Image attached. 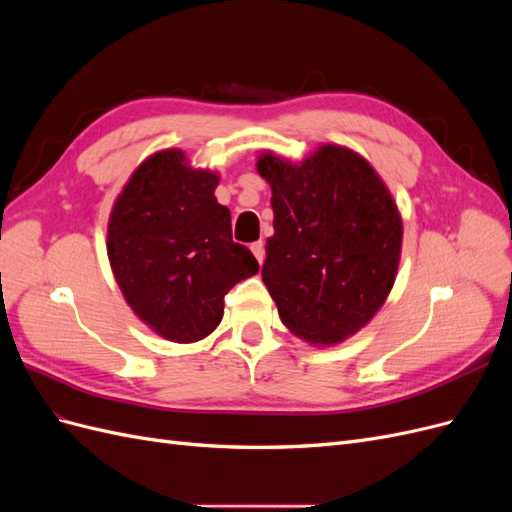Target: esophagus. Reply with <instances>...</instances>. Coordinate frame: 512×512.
I'll list each match as a JSON object with an SVG mask.
<instances>
[{"mask_svg": "<svg viewBox=\"0 0 512 512\" xmlns=\"http://www.w3.org/2000/svg\"><path fill=\"white\" fill-rule=\"evenodd\" d=\"M252 254L256 256V260L262 265V262H265V243H262V241L252 243Z\"/></svg>", "mask_w": 512, "mask_h": 512, "instance_id": "34e87169", "label": "esophagus"}]
</instances>
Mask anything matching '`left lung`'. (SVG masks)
I'll use <instances>...</instances> for the list:
<instances>
[{
    "label": "left lung",
    "instance_id": "1",
    "mask_svg": "<svg viewBox=\"0 0 512 512\" xmlns=\"http://www.w3.org/2000/svg\"><path fill=\"white\" fill-rule=\"evenodd\" d=\"M256 168L275 215L262 282L282 322L309 344L344 342L395 284L404 226L389 188L342 145H320L299 164L267 151Z\"/></svg>",
    "mask_w": 512,
    "mask_h": 512
}]
</instances>
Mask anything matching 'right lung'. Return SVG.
I'll return each mask as SVG.
<instances>
[{
    "label": "right lung",
    "instance_id": "1",
    "mask_svg": "<svg viewBox=\"0 0 512 512\" xmlns=\"http://www.w3.org/2000/svg\"><path fill=\"white\" fill-rule=\"evenodd\" d=\"M218 173L192 168L181 149L153 153L117 196L106 252L132 312L168 342L192 344L224 316L228 290L258 273L232 241Z\"/></svg>",
    "mask_w": 512,
    "mask_h": 512
}]
</instances>
